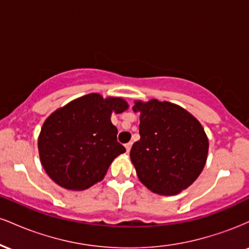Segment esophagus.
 <instances>
[{
  "instance_id": "esophagus-1",
  "label": "esophagus",
  "mask_w": 249,
  "mask_h": 249,
  "mask_svg": "<svg viewBox=\"0 0 249 249\" xmlns=\"http://www.w3.org/2000/svg\"><path fill=\"white\" fill-rule=\"evenodd\" d=\"M131 147H132V142H127V144H125V148H126V152L127 153L130 152Z\"/></svg>"
}]
</instances>
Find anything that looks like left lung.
<instances>
[{"instance_id": "8db88e82", "label": "left lung", "mask_w": 249, "mask_h": 249, "mask_svg": "<svg viewBox=\"0 0 249 249\" xmlns=\"http://www.w3.org/2000/svg\"><path fill=\"white\" fill-rule=\"evenodd\" d=\"M132 108L141 113V139L130 152L139 180L160 196L186 190L206 164L204 127L185 108L170 102L136 101Z\"/></svg>"}]
</instances>
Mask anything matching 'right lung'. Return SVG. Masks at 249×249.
I'll return each instance as SVG.
<instances>
[{
	"label": "right lung",
	"instance_id": "right-lung-1",
	"mask_svg": "<svg viewBox=\"0 0 249 249\" xmlns=\"http://www.w3.org/2000/svg\"><path fill=\"white\" fill-rule=\"evenodd\" d=\"M127 107L123 98L89 93L51 113L38 137L39 159L48 176L72 191L103 180L113 159L125 152L111 115Z\"/></svg>",
	"mask_w": 249,
	"mask_h": 249
}]
</instances>
